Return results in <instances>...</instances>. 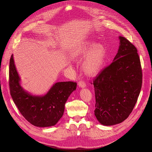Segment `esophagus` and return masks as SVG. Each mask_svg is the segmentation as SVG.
Listing matches in <instances>:
<instances>
[{
    "label": "esophagus",
    "mask_w": 152,
    "mask_h": 152,
    "mask_svg": "<svg viewBox=\"0 0 152 152\" xmlns=\"http://www.w3.org/2000/svg\"><path fill=\"white\" fill-rule=\"evenodd\" d=\"M78 86H79L80 88H85L86 86V83L84 81L81 80V81H78Z\"/></svg>",
    "instance_id": "esophagus-1"
}]
</instances>
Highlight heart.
Masks as SVG:
<instances>
[{
    "instance_id": "obj_1",
    "label": "heart",
    "mask_w": 152,
    "mask_h": 152,
    "mask_svg": "<svg viewBox=\"0 0 152 152\" xmlns=\"http://www.w3.org/2000/svg\"><path fill=\"white\" fill-rule=\"evenodd\" d=\"M96 45L91 41H88L83 50L88 53L82 64L84 72L89 76L96 75L102 69L106 59V50L102 45Z\"/></svg>"
}]
</instances>
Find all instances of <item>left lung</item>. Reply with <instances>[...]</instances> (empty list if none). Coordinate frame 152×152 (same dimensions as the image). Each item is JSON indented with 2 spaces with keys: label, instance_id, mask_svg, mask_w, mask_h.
Returning <instances> with one entry per match:
<instances>
[{
  "label": "left lung",
  "instance_id": "8db88e82",
  "mask_svg": "<svg viewBox=\"0 0 152 152\" xmlns=\"http://www.w3.org/2000/svg\"><path fill=\"white\" fill-rule=\"evenodd\" d=\"M120 45L113 61L93 80L94 114L102 125L120 124L132 112L142 83V72L137 49L119 37Z\"/></svg>",
  "mask_w": 152,
  "mask_h": 152
}]
</instances>
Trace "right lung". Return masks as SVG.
<instances>
[{"label": "right lung", "mask_w": 152, "mask_h": 152, "mask_svg": "<svg viewBox=\"0 0 152 152\" xmlns=\"http://www.w3.org/2000/svg\"><path fill=\"white\" fill-rule=\"evenodd\" d=\"M10 94L20 114L32 125L39 127L55 125L64 114L68 97L76 89L73 81L58 82L43 96L31 95L21 87L13 55L10 60Z\"/></svg>", "instance_id": "add662e5"}]
</instances>
